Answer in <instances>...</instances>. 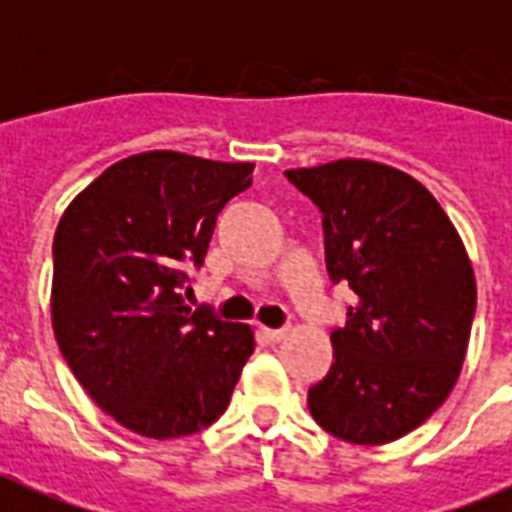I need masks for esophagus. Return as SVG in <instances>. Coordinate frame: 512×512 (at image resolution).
<instances>
[{
	"label": "esophagus",
	"instance_id": "esophagus-1",
	"mask_svg": "<svg viewBox=\"0 0 512 512\" xmlns=\"http://www.w3.org/2000/svg\"><path fill=\"white\" fill-rule=\"evenodd\" d=\"M286 333H289L286 327H281V330H270V327H264V338H267V341H272V343L283 341V338H286Z\"/></svg>",
	"mask_w": 512,
	"mask_h": 512
}]
</instances>
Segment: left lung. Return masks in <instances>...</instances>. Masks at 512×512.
<instances>
[{
    "mask_svg": "<svg viewBox=\"0 0 512 512\" xmlns=\"http://www.w3.org/2000/svg\"><path fill=\"white\" fill-rule=\"evenodd\" d=\"M286 179L322 212L330 281L354 292L308 409L352 445L401 439L461 374L477 305L464 242L417 179L384 163L333 160Z\"/></svg>",
    "mask_w": 512,
    "mask_h": 512,
    "instance_id": "1",
    "label": "left lung"
}]
</instances>
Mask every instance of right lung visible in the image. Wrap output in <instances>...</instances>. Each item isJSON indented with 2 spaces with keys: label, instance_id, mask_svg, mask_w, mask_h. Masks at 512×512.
<instances>
[{
  "label": "right lung",
  "instance_id": "1",
  "mask_svg": "<svg viewBox=\"0 0 512 512\" xmlns=\"http://www.w3.org/2000/svg\"><path fill=\"white\" fill-rule=\"evenodd\" d=\"M253 163L171 149L108 166L54 234L51 319L89 398L149 439H177L226 412L251 327L185 305L220 210L251 188Z\"/></svg>",
  "mask_w": 512,
  "mask_h": 512
}]
</instances>
